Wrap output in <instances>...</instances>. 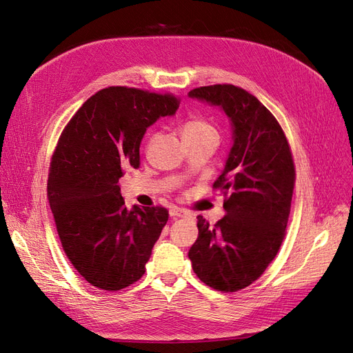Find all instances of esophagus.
Wrapping results in <instances>:
<instances>
[{
    "label": "esophagus",
    "mask_w": 353,
    "mask_h": 353,
    "mask_svg": "<svg viewBox=\"0 0 353 353\" xmlns=\"http://www.w3.org/2000/svg\"><path fill=\"white\" fill-rule=\"evenodd\" d=\"M188 215V212L185 211V210H181V208H172V210H170V216H172L173 219H176V218H183V216H186Z\"/></svg>",
    "instance_id": "obj_1"
}]
</instances>
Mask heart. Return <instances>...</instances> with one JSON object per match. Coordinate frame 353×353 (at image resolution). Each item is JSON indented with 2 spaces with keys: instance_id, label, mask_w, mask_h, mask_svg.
Masks as SVG:
<instances>
[{
  "instance_id": "obj_1",
  "label": "heart",
  "mask_w": 353,
  "mask_h": 353,
  "mask_svg": "<svg viewBox=\"0 0 353 353\" xmlns=\"http://www.w3.org/2000/svg\"><path fill=\"white\" fill-rule=\"evenodd\" d=\"M181 132H183L185 139H193V138H212L219 139L218 128L206 117L201 116H192L181 126Z\"/></svg>"
}]
</instances>
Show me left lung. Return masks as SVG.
I'll use <instances>...</instances> for the list:
<instances>
[{
    "mask_svg": "<svg viewBox=\"0 0 353 353\" xmlns=\"http://www.w3.org/2000/svg\"><path fill=\"white\" fill-rule=\"evenodd\" d=\"M189 96L223 108L234 129L225 168L214 183L224 192L227 214L214 225L198 215L199 237L189 259L205 285L236 292L262 276L281 249L295 186L292 152L276 117L244 88L203 85Z\"/></svg>",
    "mask_w": 353,
    "mask_h": 353,
    "instance_id": "8db88e82",
    "label": "left lung"
}]
</instances>
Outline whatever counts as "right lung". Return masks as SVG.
Here are the masks:
<instances>
[{
  "label": "right lung",
  "instance_id": "obj_1",
  "mask_svg": "<svg viewBox=\"0 0 353 353\" xmlns=\"http://www.w3.org/2000/svg\"><path fill=\"white\" fill-rule=\"evenodd\" d=\"M180 99L130 87L91 96L63 128L52 154L48 201L62 249L93 286L119 291L145 273L167 224L163 206L128 211L119 179L138 168L139 143L160 116L174 114Z\"/></svg>",
  "mask_w": 353,
  "mask_h": 353
}]
</instances>
